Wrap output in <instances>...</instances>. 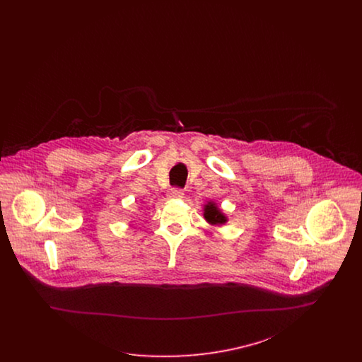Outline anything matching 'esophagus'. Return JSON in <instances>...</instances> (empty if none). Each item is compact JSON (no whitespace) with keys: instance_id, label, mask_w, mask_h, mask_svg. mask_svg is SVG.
<instances>
[{"instance_id":"esophagus-1","label":"esophagus","mask_w":362,"mask_h":362,"mask_svg":"<svg viewBox=\"0 0 362 362\" xmlns=\"http://www.w3.org/2000/svg\"><path fill=\"white\" fill-rule=\"evenodd\" d=\"M183 195H185V192H183V189H171L170 191V198L171 199H180V198H183Z\"/></svg>"}]
</instances>
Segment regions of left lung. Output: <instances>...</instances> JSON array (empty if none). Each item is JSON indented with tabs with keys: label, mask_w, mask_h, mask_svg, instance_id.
<instances>
[{
	"label": "left lung",
	"mask_w": 362,
	"mask_h": 362,
	"mask_svg": "<svg viewBox=\"0 0 362 362\" xmlns=\"http://www.w3.org/2000/svg\"><path fill=\"white\" fill-rule=\"evenodd\" d=\"M204 217L211 225H223L228 221L224 213L217 207L214 202H207L204 209Z\"/></svg>",
	"instance_id": "left-lung-1"
}]
</instances>
